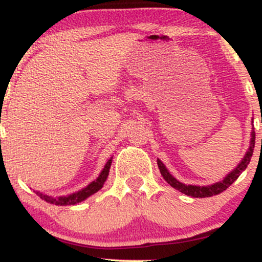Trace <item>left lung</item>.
<instances>
[{"mask_svg": "<svg viewBox=\"0 0 262 262\" xmlns=\"http://www.w3.org/2000/svg\"><path fill=\"white\" fill-rule=\"evenodd\" d=\"M254 146H255V132L252 130L250 146H249V150L246 151L244 159H243L235 169L231 171V172L228 173V175L225 176L222 181H219L217 183H213V185H210V186L185 185V183H181L180 181H177L175 177H173L169 172V171H167L166 167H165V165L162 164L159 159H158V166H159V170H160L162 177L165 179V181L169 183L171 187L179 189V191L182 192V193L187 194V196L194 197V198L212 197V196H215V194L222 193V192L225 191V189L229 187L231 183H233L234 181H236V179L240 176V173H242L243 171L248 167L249 162H250V159L252 156V152H254Z\"/></svg>", "mask_w": 262, "mask_h": 262, "instance_id": "obj_1", "label": "left lung"}]
</instances>
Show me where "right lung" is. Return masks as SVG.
<instances>
[{
    "mask_svg": "<svg viewBox=\"0 0 262 262\" xmlns=\"http://www.w3.org/2000/svg\"><path fill=\"white\" fill-rule=\"evenodd\" d=\"M112 164V158L107 161V164L104 165L103 170L101 171L100 176L90 183L89 186H86L85 188L80 189V191L75 192V193L69 194V196H62V197H50L48 194L41 193V192H37V194L41 200H44L45 202H49L52 204H56V206H71V204H76L79 202H82L86 198L92 196L93 193H96L97 191L103 187V183L106 182L108 173H110V167Z\"/></svg>",
    "mask_w": 262,
    "mask_h": 262,
    "instance_id": "1",
    "label": "right lung"
}]
</instances>
